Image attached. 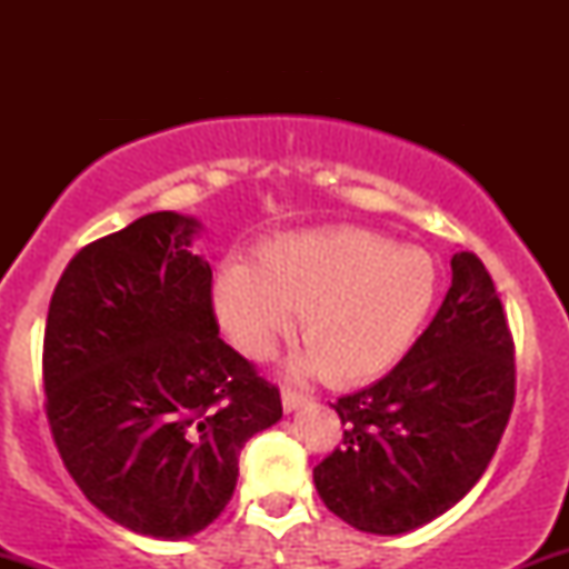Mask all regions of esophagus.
<instances>
[{"mask_svg": "<svg viewBox=\"0 0 569 569\" xmlns=\"http://www.w3.org/2000/svg\"><path fill=\"white\" fill-rule=\"evenodd\" d=\"M280 401H283V411H297L299 407H305V403H307V396L297 393V390H291V388H283V393H280Z\"/></svg>", "mask_w": 569, "mask_h": 569, "instance_id": "34e87169", "label": "esophagus"}]
</instances>
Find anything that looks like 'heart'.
I'll return each instance as SVG.
<instances>
[{
  "mask_svg": "<svg viewBox=\"0 0 569 569\" xmlns=\"http://www.w3.org/2000/svg\"><path fill=\"white\" fill-rule=\"evenodd\" d=\"M439 264L422 248L361 227L291 232L259 248L253 264L227 262L213 280V307L230 342L264 361L291 331L307 345L291 371H329L339 385L382 377L411 350L439 299Z\"/></svg>",
  "mask_w": 569,
  "mask_h": 569,
  "instance_id": "obj_1",
  "label": "heart"
}]
</instances>
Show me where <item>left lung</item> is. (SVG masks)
Listing matches in <instances>:
<instances>
[{
  "label": "left lung",
  "instance_id": "left-lung-1",
  "mask_svg": "<svg viewBox=\"0 0 569 569\" xmlns=\"http://www.w3.org/2000/svg\"><path fill=\"white\" fill-rule=\"evenodd\" d=\"M513 342L487 267L452 257V286L398 367L337 398L342 449L312 468L331 513L403 535L460 502L487 471L513 409Z\"/></svg>",
  "mask_w": 569,
  "mask_h": 569
}]
</instances>
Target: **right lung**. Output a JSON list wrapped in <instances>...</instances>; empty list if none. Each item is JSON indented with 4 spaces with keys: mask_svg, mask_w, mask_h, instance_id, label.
<instances>
[{
    "mask_svg": "<svg viewBox=\"0 0 569 569\" xmlns=\"http://www.w3.org/2000/svg\"><path fill=\"white\" fill-rule=\"evenodd\" d=\"M200 230L158 211L84 246L44 329L63 466L98 511L160 540L206 530L232 500L243 443L283 417L276 385L219 337Z\"/></svg>",
    "mask_w": 569,
    "mask_h": 569,
    "instance_id": "add662e5",
    "label": "right lung"
}]
</instances>
